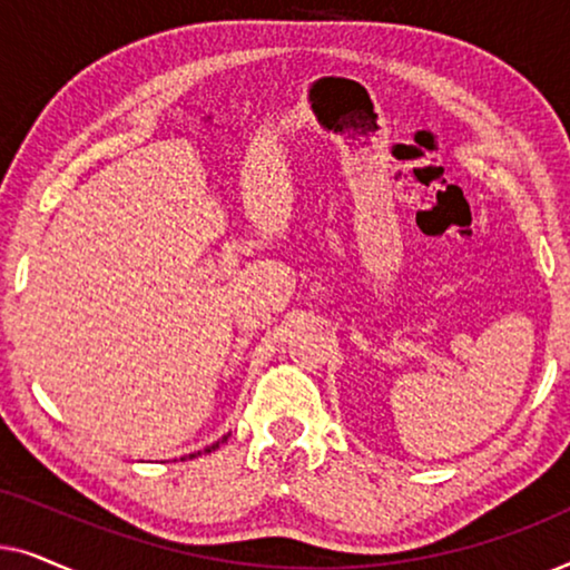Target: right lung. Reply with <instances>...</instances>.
Listing matches in <instances>:
<instances>
[{
    "label": "right lung",
    "mask_w": 570,
    "mask_h": 570,
    "mask_svg": "<svg viewBox=\"0 0 570 570\" xmlns=\"http://www.w3.org/2000/svg\"><path fill=\"white\" fill-rule=\"evenodd\" d=\"M223 441H228V435H223V439H220V441H215V443H213V446H207L205 451H197V454H209V451L220 449V443H223ZM197 454H189V459H194V456H197Z\"/></svg>",
    "instance_id": "add662e5"
}]
</instances>
